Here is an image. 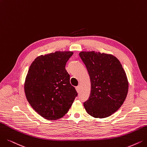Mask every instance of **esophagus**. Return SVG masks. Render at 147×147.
<instances>
[{"label":"esophagus","mask_w":147,"mask_h":147,"mask_svg":"<svg viewBox=\"0 0 147 147\" xmlns=\"http://www.w3.org/2000/svg\"><path fill=\"white\" fill-rule=\"evenodd\" d=\"M76 90H77V92H80V86H78L77 87H76Z\"/></svg>","instance_id":"obj_1"}]
</instances>
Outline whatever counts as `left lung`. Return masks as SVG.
I'll list each match as a JSON object with an SVG mask.
<instances>
[{
    "label": "left lung",
    "mask_w": 147,
    "mask_h": 147,
    "mask_svg": "<svg viewBox=\"0 0 147 147\" xmlns=\"http://www.w3.org/2000/svg\"><path fill=\"white\" fill-rule=\"evenodd\" d=\"M89 73L91 90L84 102L88 114L104 118L114 113L124 102L128 89L126 74L115 56L91 52L79 54Z\"/></svg>",
    "instance_id": "1"
}]
</instances>
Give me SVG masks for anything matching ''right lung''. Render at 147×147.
<instances>
[{
    "mask_svg": "<svg viewBox=\"0 0 147 147\" xmlns=\"http://www.w3.org/2000/svg\"><path fill=\"white\" fill-rule=\"evenodd\" d=\"M73 54L56 51L40 55L29 67L25 82L26 97L33 109L46 119L62 118L78 95L65 69Z\"/></svg>",
    "mask_w": 147,
    "mask_h": 147,
    "instance_id": "right-lung-1",
    "label": "right lung"
}]
</instances>
